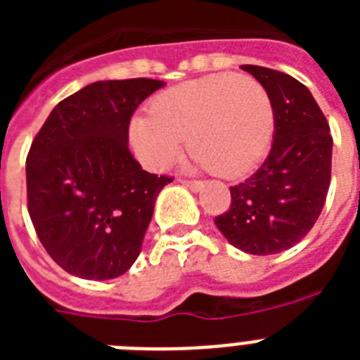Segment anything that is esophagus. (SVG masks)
<instances>
[{"mask_svg":"<svg viewBox=\"0 0 360 360\" xmlns=\"http://www.w3.org/2000/svg\"><path fill=\"white\" fill-rule=\"evenodd\" d=\"M180 184L186 187H189L193 193H200V191L203 189V184L198 182V180H180Z\"/></svg>","mask_w":360,"mask_h":360,"instance_id":"34e87169","label":"esophagus"}]
</instances>
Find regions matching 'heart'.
I'll use <instances>...</instances> for the list:
<instances>
[{
	"label": "heart",
	"mask_w": 360,
	"mask_h": 360,
	"mask_svg": "<svg viewBox=\"0 0 360 360\" xmlns=\"http://www.w3.org/2000/svg\"><path fill=\"white\" fill-rule=\"evenodd\" d=\"M274 131V104L262 82L250 75L211 73L158 94L149 115L129 122V142L142 164L162 169L187 141L198 167L238 178L265 158Z\"/></svg>",
	"instance_id": "heart-1"
}]
</instances>
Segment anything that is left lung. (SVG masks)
<instances>
[{"instance_id":"8db88e82","label":"left lung","mask_w":360,"mask_h":360,"mask_svg":"<svg viewBox=\"0 0 360 360\" xmlns=\"http://www.w3.org/2000/svg\"><path fill=\"white\" fill-rule=\"evenodd\" d=\"M241 68L272 98L274 142L262 167L231 187V207L214 224L236 249L269 256L299 243L319 218L328 195L333 141L307 86L278 70Z\"/></svg>"}]
</instances>
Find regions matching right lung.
Listing matches in <instances>:
<instances>
[{
    "mask_svg": "<svg viewBox=\"0 0 360 360\" xmlns=\"http://www.w3.org/2000/svg\"><path fill=\"white\" fill-rule=\"evenodd\" d=\"M155 79L97 81L57 104L27 157L28 214L57 265L82 279L128 272L142 250L169 176L141 167L128 148L139 104Z\"/></svg>",
    "mask_w": 360,
    "mask_h": 360,
    "instance_id": "1",
    "label": "right lung"
}]
</instances>
